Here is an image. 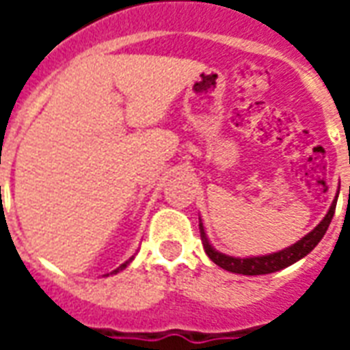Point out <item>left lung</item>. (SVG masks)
Segmentation results:
<instances>
[{
	"label": "left lung",
	"mask_w": 350,
	"mask_h": 350,
	"mask_svg": "<svg viewBox=\"0 0 350 350\" xmlns=\"http://www.w3.org/2000/svg\"><path fill=\"white\" fill-rule=\"evenodd\" d=\"M339 195V193H338ZM336 204H338V197L332 202L330 210L324 215V219L317 225L309 234H306L301 240L293 243L291 247L278 251V253H270V255H262V257H230L225 253H219L217 250H213V245L208 240V236L204 232V225L200 221V238H202V245L208 257L212 258L213 262L221 266L223 270L232 271V273H242V275H264V273H271V271H279L291 266V264L298 262L300 258H304L308 253L315 250L317 243L323 240V236L326 234V230L330 227L332 217L336 212Z\"/></svg>",
	"instance_id": "left-lung-1"
}]
</instances>
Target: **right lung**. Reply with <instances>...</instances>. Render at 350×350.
<instances>
[{
	"instance_id": "1",
	"label": "right lung",
	"mask_w": 350,
	"mask_h": 350,
	"mask_svg": "<svg viewBox=\"0 0 350 350\" xmlns=\"http://www.w3.org/2000/svg\"><path fill=\"white\" fill-rule=\"evenodd\" d=\"M131 260H133V257H131V258H129V260H127V262H123V264H122V266H118V268H116V270H114V271H112V273H118V271H122V270H123V268H127V264H129V262H131Z\"/></svg>"
}]
</instances>
